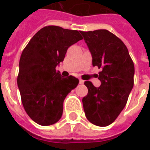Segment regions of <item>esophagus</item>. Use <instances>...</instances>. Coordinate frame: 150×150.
Masks as SVG:
<instances>
[{
  "label": "esophagus",
  "mask_w": 150,
  "mask_h": 150,
  "mask_svg": "<svg viewBox=\"0 0 150 150\" xmlns=\"http://www.w3.org/2000/svg\"><path fill=\"white\" fill-rule=\"evenodd\" d=\"M83 83H84V81L83 79H79V84H83Z\"/></svg>",
  "instance_id": "34e87169"
}]
</instances>
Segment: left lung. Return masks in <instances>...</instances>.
Returning a JSON list of instances; mask_svg holds the SVG:
<instances>
[{
    "instance_id": "1",
    "label": "left lung",
    "mask_w": 150,
    "mask_h": 150,
    "mask_svg": "<svg viewBox=\"0 0 150 150\" xmlns=\"http://www.w3.org/2000/svg\"><path fill=\"white\" fill-rule=\"evenodd\" d=\"M92 56V65L102 69L96 88L85 81L88 95L83 98L87 119L93 125H111L125 107L133 87L134 64L129 50L119 38L107 30L80 31Z\"/></svg>"
}]
</instances>
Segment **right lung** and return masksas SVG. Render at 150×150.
Here are the masks:
<instances>
[{
	"label": "right lung",
	"instance_id": "obj_1",
	"mask_svg": "<svg viewBox=\"0 0 150 150\" xmlns=\"http://www.w3.org/2000/svg\"><path fill=\"white\" fill-rule=\"evenodd\" d=\"M83 38L78 30L48 25L38 31L21 53L18 85L25 110L34 122L51 125L62 117L63 101L79 79L62 77L56 67Z\"/></svg>",
	"mask_w": 150,
	"mask_h": 150
}]
</instances>
